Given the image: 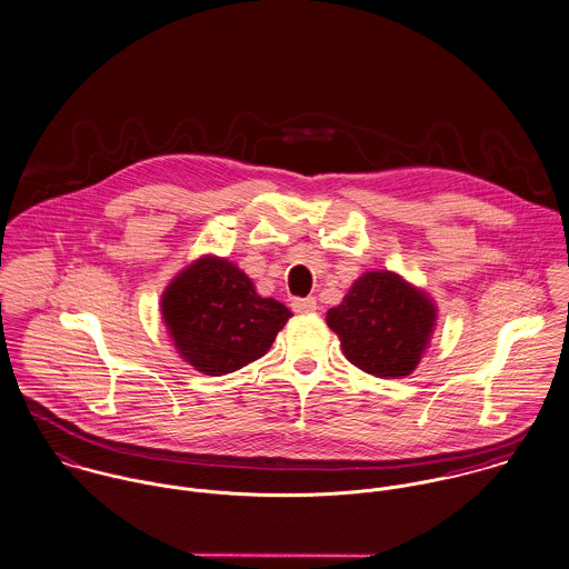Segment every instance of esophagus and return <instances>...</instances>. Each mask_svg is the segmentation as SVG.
Listing matches in <instances>:
<instances>
[{
	"label": "esophagus",
	"mask_w": 569,
	"mask_h": 569,
	"mask_svg": "<svg viewBox=\"0 0 569 569\" xmlns=\"http://www.w3.org/2000/svg\"><path fill=\"white\" fill-rule=\"evenodd\" d=\"M292 310L299 315H308L317 310V299L315 297H306V299H295L292 301Z\"/></svg>",
	"instance_id": "obj_1"
}]
</instances>
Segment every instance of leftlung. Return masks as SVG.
Returning a JSON list of instances; mask_svg holds the SVG:
<instances>
[{
  "label": "left lung",
  "instance_id": "obj_1",
  "mask_svg": "<svg viewBox=\"0 0 569 569\" xmlns=\"http://www.w3.org/2000/svg\"><path fill=\"white\" fill-rule=\"evenodd\" d=\"M345 358L378 378L409 376L420 362L433 326L436 308L427 295L393 272L362 274L328 312Z\"/></svg>",
  "mask_w": 569,
  "mask_h": 569
}]
</instances>
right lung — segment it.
I'll return each instance as SVG.
<instances>
[{
    "label": "right lung",
    "instance_id": "add662e5",
    "mask_svg": "<svg viewBox=\"0 0 569 569\" xmlns=\"http://www.w3.org/2000/svg\"><path fill=\"white\" fill-rule=\"evenodd\" d=\"M292 312L254 292L252 281L227 259L202 257L162 295V319L178 351L207 376H224L274 342Z\"/></svg>",
    "mask_w": 569,
    "mask_h": 569
}]
</instances>
